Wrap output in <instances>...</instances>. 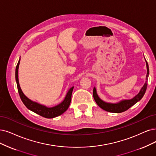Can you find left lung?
Returning <instances> with one entry per match:
<instances>
[{"label":"left lung","instance_id":"8db88e82","mask_svg":"<svg viewBox=\"0 0 156 156\" xmlns=\"http://www.w3.org/2000/svg\"><path fill=\"white\" fill-rule=\"evenodd\" d=\"M145 62H146L147 70V76H146V82L145 84L143 85V87H141L140 91L139 92V93H138L137 95H136L133 98H132L130 100H123L116 103H107L103 101L100 98V97L97 94L96 88L94 87L93 97L96 103H97V105H98L100 108L103 109V110H105L107 112H114V113H120L128 110L130 107L133 106L137 102L139 101L143 97L144 94H145V91L147 90V81H148V78L149 75V68H148V63L146 60H145Z\"/></svg>","mask_w":156,"mask_h":156}]
</instances>
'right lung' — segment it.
<instances>
[{
  "mask_svg": "<svg viewBox=\"0 0 156 156\" xmlns=\"http://www.w3.org/2000/svg\"><path fill=\"white\" fill-rule=\"evenodd\" d=\"M20 58L16 67L15 79L20 97L25 106L28 109H30V111L46 118H53L60 116V115L66 112L67 110V108H69V105H70L71 103V95L74 87H72L71 88L69 89L64 100H63L60 103H59L58 105H57L56 106L52 107H48L44 105L40 104V103L37 102L33 101L30 99H29L27 96H25V94L23 93V92L20 87V84L19 82V67L20 64Z\"/></svg>",
  "mask_w": 156,
  "mask_h": 156,
  "instance_id": "obj_1",
  "label": "right lung"
}]
</instances>
